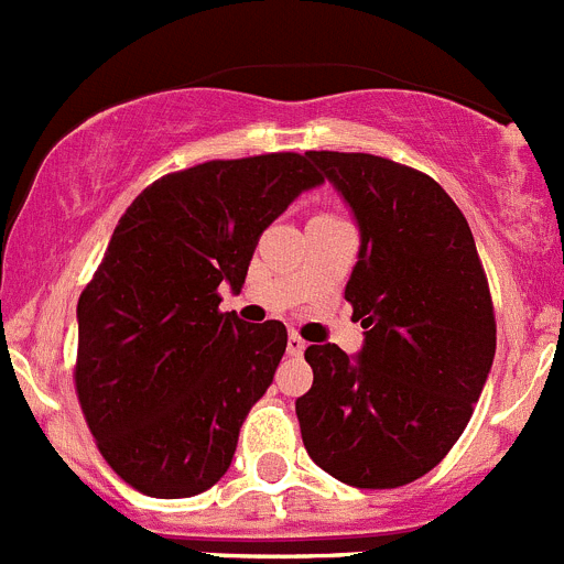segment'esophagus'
Returning <instances> with one entry per match:
<instances>
[{
	"label": "esophagus",
	"instance_id": "esophagus-1",
	"mask_svg": "<svg viewBox=\"0 0 564 564\" xmlns=\"http://www.w3.org/2000/svg\"><path fill=\"white\" fill-rule=\"evenodd\" d=\"M305 338L302 336H296V333H291V336H288V356H302V352H305Z\"/></svg>",
	"mask_w": 564,
	"mask_h": 564
}]
</instances>
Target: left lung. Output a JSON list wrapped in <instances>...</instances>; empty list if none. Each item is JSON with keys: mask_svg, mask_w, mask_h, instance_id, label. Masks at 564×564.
Here are the masks:
<instances>
[{"mask_svg": "<svg viewBox=\"0 0 564 564\" xmlns=\"http://www.w3.org/2000/svg\"><path fill=\"white\" fill-rule=\"evenodd\" d=\"M361 231L344 288L364 347L305 350L296 398L307 455L356 488H398L437 466L482 392L497 347L495 305L466 217L430 174L364 152H307Z\"/></svg>", "mask_w": 564, "mask_h": 564, "instance_id": "left-lung-1", "label": "left lung"}]
</instances>
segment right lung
<instances>
[{"label": "right lung", "instance_id": "1", "mask_svg": "<svg viewBox=\"0 0 564 564\" xmlns=\"http://www.w3.org/2000/svg\"><path fill=\"white\" fill-rule=\"evenodd\" d=\"M325 183L307 154L208 161L143 188L78 299L76 392L98 452L149 497L212 488L265 395L288 330L220 313L259 237Z\"/></svg>", "mask_w": 564, "mask_h": 564}]
</instances>
